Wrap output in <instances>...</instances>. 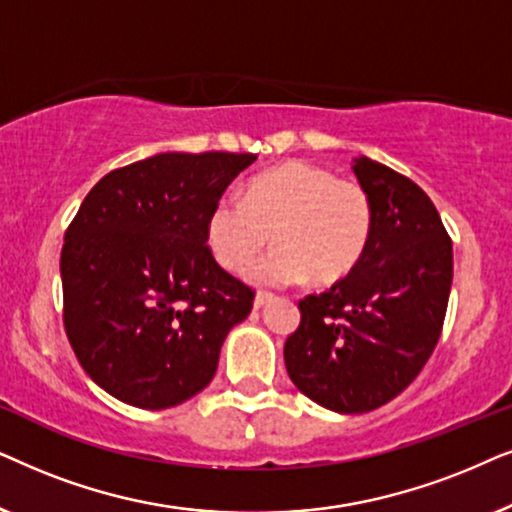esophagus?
Segmentation results:
<instances>
[{"label": "esophagus", "mask_w": 512, "mask_h": 512, "mask_svg": "<svg viewBox=\"0 0 512 512\" xmlns=\"http://www.w3.org/2000/svg\"><path fill=\"white\" fill-rule=\"evenodd\" d=\"M271 299H274V295H271V292H267V290H260L255 295V309H262L264 304L267 302H271Z\"/></svg>", "instance_id": "obj_1"}]
</instances>
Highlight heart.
<instances>
[{"label": "heart", "mask_w": 512, "mask_h": 512, "mask_svg": "<svg viewBox=\"0 0 512 512\" xmlns=\"http://www.w3.org/2000/svg\"><path fill=\"white\" fill-rule=\"evenodd\" d=\"M271 241L276 248L250 271L255 283L288 285L311 276L335 283L351 274L372 236V201L358 182L311 161H285L255 175L243 201L222 196L210 208L206 241L229 274H243Z\"/></svg>", "instance_id": "heart-1"}]
</instances>
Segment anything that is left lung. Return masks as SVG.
<instances>
[{
    "label": "left lung",
    "instance_id": "1",
    "mask_svg": "<svg viewBox=\"0 0 512 512\" xmlns=\"http://www.w3.org/2000/svg\"><path fill=\"white\" fill-rule=\"evenodd\" d=\"M372 201V236L356 269L299 299L285 342L288 374L313 403L342 414L386 405L417 379L438 344L452 288V238L410 177L353 159Z\"/></svg>",
    "mask_w": 512,
    "mask_h": 512
}]
</instances>
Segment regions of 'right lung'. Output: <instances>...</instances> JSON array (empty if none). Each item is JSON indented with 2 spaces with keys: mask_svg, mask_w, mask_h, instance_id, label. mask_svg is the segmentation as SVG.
Returning <instances> with one entry per match:
<instances>
[{
  "mask_svg": "<svg viewBox=\"0 0 512 512\" xmlns=\"http://www.w3.org/2000/svg\"><path fill=\"white\" fill-rule=\"evenodd\" d=\"M255 154H156L86 194L60 252L63 323L100 388L166 410L215 377L224 337L255 290L215 262L210 208Z\"/></svg>",
  "mask_w": 512,
  "mask_h": 512,
  "instance_id": "1",
  "label": "right lung"
}]
</instances>
